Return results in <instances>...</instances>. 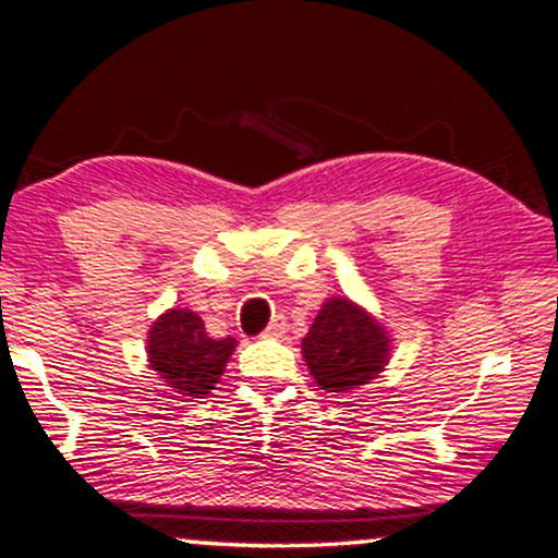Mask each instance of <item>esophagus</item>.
<instances>
[{"label":"esophagus","instance_id":"obj_1","mask_svg":"<svg viewBox=\"0 0 558 558\" xmlns=\"http://www.w3.org/2000/svg\"><path fill=\"white\" fill-rule=\"evenodd\" d=\"M286 328H289V323H286V315H275L272 320H269V326L265 333L267 336H283Z\"/></svg>","mask_w":558,"mask_h":558}]
</instances>
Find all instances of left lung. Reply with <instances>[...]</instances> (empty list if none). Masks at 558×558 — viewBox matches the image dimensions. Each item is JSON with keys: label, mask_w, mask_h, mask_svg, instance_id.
Here are the masks:
<instances>
[{"label": "left lung", "mask_w": 558, "mask_h": 558, "mask_svg": "<svg viewBox=\"0 0 558 558\" xmlns=\"http://www.w3.org/2000/svg\"><path fill=\"white\" fill-rule=\"evenodd\" d=\"M315 381L328 391H349L368 384L389 360V336L349 299H328L302 341Z\"/></svg>", "instance_id": "8db88e82"}]
</instances>
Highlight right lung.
<instances>
[{"label": "right lung", "mask_w": 558, "mask_h": 558, "mask_svg": "<svg viewBox=\"0 0 558 558\" xmlns=\"http://www.w3.org/2000/svg\"><path fill=\"white\" fill-rule=\"evenodd\" d=\"M235 339H211L204 320L190 310H169L153 323L148 336L150 368L177 395L204 397L219 384Z\"/></svg>", "instance_id": "1"}]
</instances>
